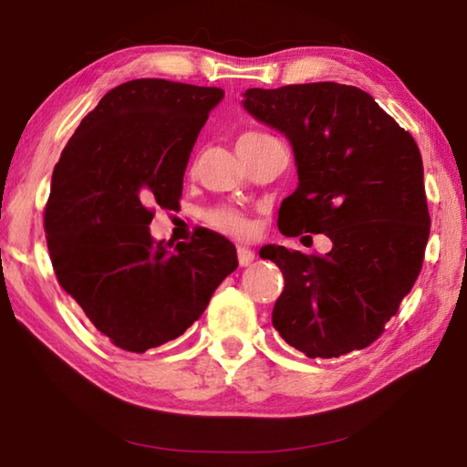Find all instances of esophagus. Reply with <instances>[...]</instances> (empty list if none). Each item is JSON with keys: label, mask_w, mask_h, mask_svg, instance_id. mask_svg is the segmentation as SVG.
<instances>
[{"label": "esophagus", "mask_w": 467, "mask_h": 467, "mask_svg": "<svg viewBox=\"0 0 467 467\" xmlns=\"http://www.w3.org/2000/svg\"><path fill=\"white\" fill-rule=\"evenodd\" d=\"M236 257H239L241 267H247V265H251L253 259H255V253H253L247 247H239V249H236Z\"/></svg>", "instance_id": "esophagus-1"}]
</instances>
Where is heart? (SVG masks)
I'll return each instance as SVG.
<instances>
[{
	"instance_id": "1",
	"label": "heart",
	"mask_w": 467,
	"mask_h": 467,
	"mask_svg": "<svg viewBox=\"0 0 467 467\" xmlns=\"http://www.w3.org/2000/svg\"><path fill=\"white\" fill-rule=\"evenodd\" d=\"M267 140H274L270 133L249 131L244 133V136H241L239 148L262 144V141H267ZM205 223L214 228V231L224 233L228 236H247L251 233L249 218L244 216L241 210L231 208V205H218V208H212L205 212Z\"/></svg>"
}]
</instances>
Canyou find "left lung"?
I'll return each instance as SVG.
<instances>
[{"label": "left lung", "mask_w": 467, "mask_h": 467, "mask_svg": "<svg viewBox=\"0 0 467 467\" xmlns=\"http://www.w3.org/2000/svg\"><path fill=\"white\" fill-rule=\"evenodd\" d=\"M243 105L295 150L298 187L280 205V233L334 243L326 255L259 253L284 275L274 327L309 358L370 346L422 270L431 216L418 144L357 86L249 88Z\"/></svg>", "instance_id": "8db88e82"}]
</instances>
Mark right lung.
<instances>
[{
	"instance_id": "add662e5",
	"label": "right lung",
	"mask_w": 467,
	"mask_h": 467,
	"mask_svg": "<svg viewBox=\"0 0 467 467\" xmlns=\"http://www.w3.org/2000/svg\"><path fill=\"white\" fill-rule=\"evenodd\" d=\"M220 88L140 78L109 90L53 169L45 236L59 286L100 336L128 352L179 337L239 265L203 228L154 243L156 208L175 210L197 133Z\"/></svg>"
}]
</instances>
